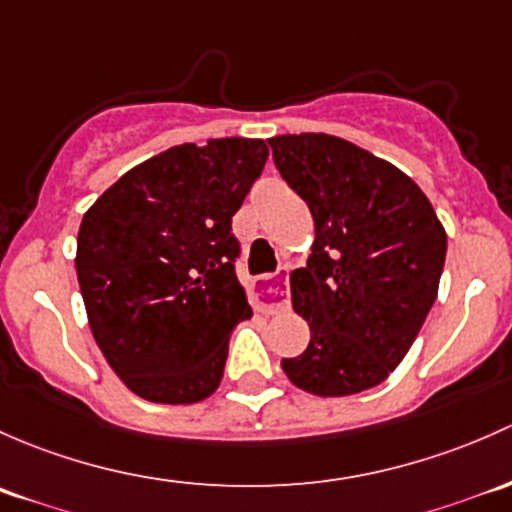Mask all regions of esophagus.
Segmentation results:
<instances>
[{
  "mask_svg": "<svg viewBox=\"0 0 512 512\" xmlns=\"http://www.w3.org/2000/svg\"><path fill=\"white\" fill-rule=\"evenodd\" d=\"M256 308L261 310V313H278V310H283L288 305V300H291V288H288V268H281L278 273H273V276L263 278L261 283L256 286Z\"/></svg>",
  "mask_w": 512,
  "mask_h": 512,
  "instance_id": "esophagus-1",
  "label": "esophagus"
}]
</instances>
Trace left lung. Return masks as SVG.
<instances>
[{"mask_svg":"<svg viewBox=\"0 0 512 512\" xmlns=\"http://www.w3.org/2000/svg\"><path fill=\"white\" fill-rule=\"evenodd\" d=\"M273 165L308 204L315 244L291 273L310 342L281 362L295 387L347 397L387 379L436 300L446 231L402 170L325 133L268 140Z\"/></svg>","mask_w":512,"mask_h":512,"instance_id":"8db88e82","label":"left lung"}]
</instances>
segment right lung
Listing matches in <instances>:
<instances>
[{
	"instance_id": "add662e5",
	"label": "right lung",
	"mask_w": 512,
	"mask_h": 512,
	"mask_svg": "<svg viewBox=\"0 0 512 512\" xmlns=\"http://www.w3.org/2000/svg\"><path fill=\"white\" fill-rule=\"evenodd\" d=\"M268 160L263 140L170 147L100 194L78 231L88 323L142 399L194 404L219 387L231 330L251 318L231 217Z\"/></svg>"
}]
</instances>
